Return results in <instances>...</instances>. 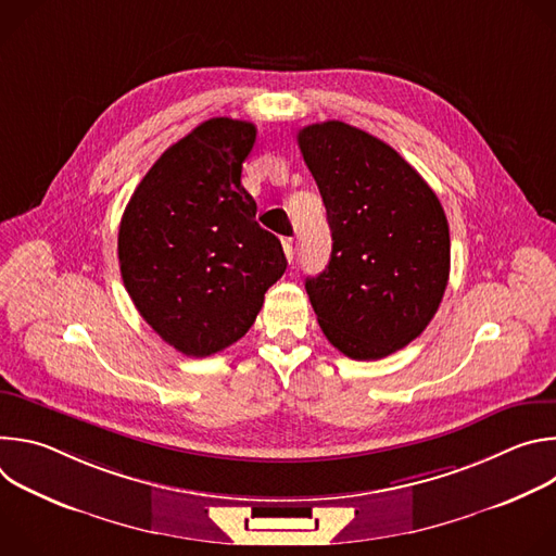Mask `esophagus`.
Segmentation results:
<instances>
[{"mask_svg":"<svg viewBox=\"0 0 556 556\" xmlns=\"http://www.w3.org/2000/svg\"><path fill=\"white\" fill-rule=\"evenodd\" d=\"M281 244H283V253H286L288 262H292L294 260V240H292V237H286Z\"/></svg>","mask_w":556,"mask_h":556,"instance_id":"obj_1","label":"esophagus"}]
</instances>
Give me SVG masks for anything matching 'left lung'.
Wrapping results in <instances>:
<instances>
[{"label": "left lung", "instance_id": "obj_1", "mask_svg": "<svg viewBox=\"0 0 556 556\" xmlns=\"http://www.w3.org/2000/svg\"><path fill=\"white\" fill-rule=\"evenodd\" d=\"M296 140L332 230L330 264L305 279L316 321L345 356L384 358L422 334L444 296V208L399 151L358 127L314 123Z\"/></svg>", "mask_w": 556, "mask_h": 556}]
</instances>
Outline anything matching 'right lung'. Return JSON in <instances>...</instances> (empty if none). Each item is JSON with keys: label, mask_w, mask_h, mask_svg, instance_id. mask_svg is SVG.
Masks as SVG:
<instances>
[{"label": "right lung", "mask_w": 556, "mask_h": 556, "mask_svg": "<svg viewBox=\"0 0 556 556\" xmlns=\"http://www.w3.org/2000/svg\"><path fill=\"white\" fill-rule=\"evenodd\" d=\"M255 136L247 121H204L157 157L121 219L123 283L153 332L187 356L240 341L288 266L242 187Z\"/></svg>", "instance_id": "obj_1"}]
</instances>
